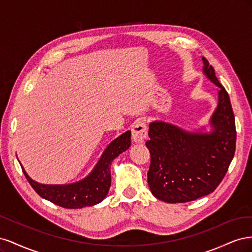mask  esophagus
I'll list each match as a JSON object with an SVG mask.
<instances>
[{
	"label": "esophagus",
	"instance_id": "1",
	"mask_svg": "<svg viewBox=\"0 0 252 252\" xmlns=\"http://www.w3.org/2000/svg\"><path fill=\"white\" fill-rule=\"evenodd\" d=\"M147 132H148V128L144 121L135 122L131 129L132 139L135 143H143L145 140H146Z\"/></svg>",
	"mask_w": 252,
	"mask_h": 252
}]
</instances>
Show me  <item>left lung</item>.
I'll return each mask as SVG.
<instances>
[{
    "mask_svg": "<svg viewBox=\"0 0 252 252\" xmlns=\"http://www.w3.org/2000/svg\"><path fill=\"white\" fill-rule=\"evenodd\" d=\"M203 62L206 77L219 87L211 132L187 131L163 121L149 124L147 182L151 193L166 203H186L215 191L234 156L236 131L229 95L208 61L203 58Z\"/></svg>",
    "mask_w": 252,
    "mask_h": 252,
    "instance_id": "obj_1",
    "label": "left lung"
}]
</instances>
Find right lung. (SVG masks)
<instances>
[{"label":"right lung","mask_w":252,"mask_h":252,"mask_svg":"<svg viewBox=\"0 0 252 252\" xmlns=\"http://www.w3.org/2000/svg\"><path fill=\"white\" fill-rule=\"evenodd\" d=\"M131 144V131L128 130L112 141L105 149L94 169L84 180L68 185H45L36 183L22 167L27 181L43 199L67 209H78L102 202L111 185V162Z\"/></svg>","instance_id":"right-lung-1"}]
</instances>
